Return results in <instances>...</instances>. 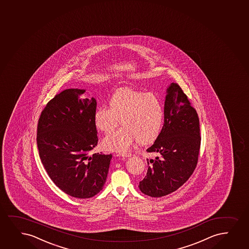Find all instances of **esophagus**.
Instances as JSON below:
<instances>
[{"label": "esophagus", "instance_id": "1", "mask_svg": "<svg viewBox=\"0 0 249 249\" xmlns=\"http://www.w3.org/2000/svg\"><path fill=\"white\" fill-rule=\"evenodd\" d=\"M120 155L122 157H131L132 154L131 153H123V154H120Z\"/></svg>", "mask_w": 249, "mask_h": 249}]
</instances>
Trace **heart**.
I'll return each instance as SVG.
<instances>
[{"label": "heart", "instance_id": "heart-1", "mask_svg": "<svg viewBox=\"0 0 249 249\" xmlns=\"http://www.w3.org/2000/svg\"><path fill=\"white\" fill-rule=\"evenodd\" d=\"M120 120L123 126L104 138L107 150L125 153L138 140L147 143L155 140L162 131L164 109L154 93L133 89H121L108 101V107L96 109L94 122L96 128L106 134L112 132Z\"/></svg>", "mask_w": 249, "mask_h": 249}]
</instances>
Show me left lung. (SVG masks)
<instances>
[{"label":"left lung","instance_id":"8db88e82","mask_svg":"<svg viewBox=\"0 0 249 249\" xmlns=\"http://www.w3.org/2000/svg\"><path fill=\"white\" fill-rule=\"evenodd\" d=\"M200 122L196 109L177 83L167 89L164 123L148 153L157 154L147 163V175L139 189L151 197H162L177 191L196 168L200 154Z\"/></svg>","mask_w":249,"mask_h":249}]
</instances>
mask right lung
Masks as SVG:
<instances>
[{
	"label": "right lung",
	"instance_id": "1",
	"mask_svg": "<svg viewBox=\"0 0 249 249\" xmlns=\"http://www.w3.org/2000/svg\"><path fill=\"white\" fill-rule=\"evenodd\" d=\"M86 90L67 89L47 103L38 119L37 144L52 181L71 196L87 199L102 191L111 154L89 152L97 145L95 98L79 97Z\"/></svg>",
	"mask_w": 249,
	"mask_h": 249
}]
</instances>
